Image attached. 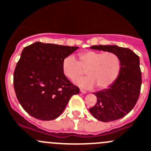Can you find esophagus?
Segmentation results:
<instances>
[{
  "label": "esophagus",
  "instance_id": "1",
  "mask_svg": "<svg viewBox=\"0 0 151 151\" xmlns=\"http://www.w3.org/2000/svg\"><path fill=\"white\" fill-rule=\"evenodd\" d=\"M80 92H81V93H83V94H85V93H87V91H85V90H82V89H81V90H80Z\"/></svg>",
  "mask_w": 151,
  "mask_h": 151
}]
</instances>
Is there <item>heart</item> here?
<instances>
[{
  "mask_svg": "<svg viewBox=\"0 0 151 151\" xmlns=\"http://www.w3.org/2000/svg\"><path fill=\"white\" fill-rule=\"evenodd\" d=\"M87 70V76L78 78L75 84L84 89L97 87L104 90L114 84L121 70L119 58L113 52L87 51L79 55V62L74 55L64 58L62 63L64 74L70 80H75Z\"/></svg>",
  "mask_w": 151,
  "mask_h": 151,
  "instance_id": "obj_1",
  "label": "heart"
}]
</instances>
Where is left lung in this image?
I'll return each instance as SVG.
<instances>
[{"label": "left lung", "instance_id": "8db88e82", "mask_svg": "<svg viewBox=\"0 0 151 151\" xmlns=\"http://www.w3.org/2000/svg\"><path fill=\"white\" fill-rule=\"evenodd\" d=\"M90 49L116 54L120 59L121 70L113 85L93 93L97 102L89 110L96 119L104 122L119 119L130 113L139 99L142 84L139 56L130 49L117 45H94Z\"/></svg>", "mask_w": 151, "mask_h": 151}]
</instances>
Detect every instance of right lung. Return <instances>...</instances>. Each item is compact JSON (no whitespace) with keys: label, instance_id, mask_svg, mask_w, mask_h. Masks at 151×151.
I'll list each match as a JSON object with an SVG mask.
<instances>
[{"label":"right lung","instance_id":"right-lung-1","mask_svg":"<svg viewBox=\"0 0 151 151\" xmlns=\"http://www.w3.org/2000/svg\"><path fill=\"white\" fill-rule=\"evenodd\" d=\"M77 49L41 42L24 47L13 84L18 101L30 116L44 121L55 119L72 96L79 93L62 70L64 58Z\"/></svg>","mask_w":151,"mask_h":151}]
</instances>
